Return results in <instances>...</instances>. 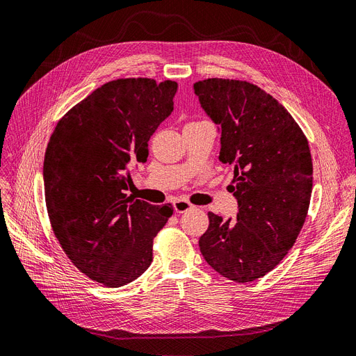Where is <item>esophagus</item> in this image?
I'll list each match as a JSON object with an SVG mask.
<instances>
[{
	"label": "esophagus",
	"mask_w": 356,
	"mask_h": 356,
	"mask_svg": "<svg viewBox=\"0 0 356 356\" xmlns=\"http://www.w3.org/2000/svg\"><path fill=\"white\" fill-rule=\"evenodd\" d=\"M174 209L177 213H184V211L193 209V204L187 200H182V198H179V200L174 202Z\"/></svg>",
	"instance_id": "esophagus-1"
}]
</instances>
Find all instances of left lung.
I'll return each instance as SVG.
<instances>
[{"label": "left lung", "instance_id": "1", "mask_svg": "<svg viewBox=\"0 0 356 356\" xmlns=\"http://www.w3.org/2000/svg\"><path fill=\"white\" fill-rule=\"evenodd\" d=\"M202 108L220 127L219 161L234 168L227 190L236 220L209 211L198 245L204 260L238 283L267 275L293 247L312 190L308 140L291 113L252 83L207 79L194 83Z\"/></svg>", "mask_w": 356, "mask_h": 356}]
</instances>
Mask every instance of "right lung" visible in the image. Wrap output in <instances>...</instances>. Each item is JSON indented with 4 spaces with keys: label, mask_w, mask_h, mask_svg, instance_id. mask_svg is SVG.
<instances>
[{
    "label": "right lung",
    "mask_w": 356,
    "mask_h": 356,
    "mask_svg": "<svg viewBox=\"0 0 356 356\" xmlns=\"http://www.w3.org/2000/svg\"><path fill=\"white\" fill-rule=\"evenodd\" d=\"M177 89L170 80H112L71 108L49 138L44 187L52 231L71 263L104 286L146 272L153 239L174 213L125 191L130 168L147 159L150 137L174 111Z\"/></svg>",
    "instance_id": "right-lung-1"
}]
</instances>
